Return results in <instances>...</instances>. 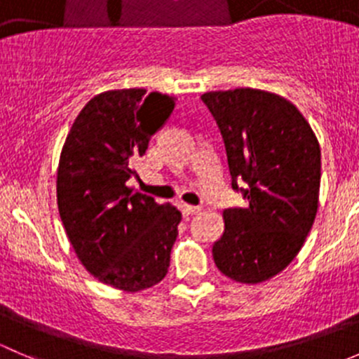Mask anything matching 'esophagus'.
Instances as JSON below:
<instances>
[{"instance_id":"esophagus-1","label":"esophagus","mask_w":359,"mask_h":359,"mask_svg":"<svg viewBox=\"0 0 359 359\" xmlns=\"http://www.w3.org/2000/svg\"><path fill=\"white\" fill-rule=\"evenodd\" d=\"M201 212V206H193V205H182V213L184 215H196Z\"/></svg>"}]
</instances>
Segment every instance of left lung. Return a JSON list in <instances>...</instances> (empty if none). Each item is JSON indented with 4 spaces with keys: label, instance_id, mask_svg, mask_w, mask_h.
I'll return each mask as SVG.
<instances>
[{
    "label": "left lung",
    "instance_id": "8db88e82",
    "mask_svg": "<svg viewBox=\"0 0 359 359\" xmlns=\"http://www.w3.org/2000/svg\"><path fill=\"white\" fill-rule=\"evenodd\" d=\"M219 125L231 186L248 200L224 210V234L213 243L227 278L255 285L295 259L318 212L321 151L300 111L276 93L255 88L203 93ZM243 180L248 189L237 186Z\"/></svg>",
    "mask_w": 359,
    "mask_h": 359
}]
</instances>
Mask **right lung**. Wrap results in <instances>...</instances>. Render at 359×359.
<instances>
[{
  "mask_svg": "<svg viewBox=\"0 0 359 359\" xmlns=\"http://www.w3.org/2000/svg\"><path fill=\"white\" fill-rule=\"evenodd\" d=\"M173 107V97L144 88L99 93L60 153L57 205L69 241L86 271L118 290H146L168 273L182 215L133 193L126 180Z\"/></svg>",
  "mask_w": 359,
  "mask_h": 359,
  "instance_id": "right-lung-1",
  "label": "right lung"
}]
</instances>
